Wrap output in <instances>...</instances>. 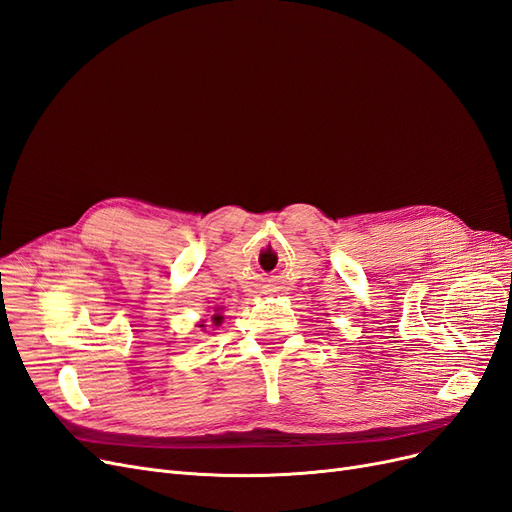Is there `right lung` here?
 I'll use <instances>...</instances> for the list:
<instances>
[{
    "label": "right lung",
    "mask_w": 512,
    "mask_h": 512,
    "mask_svg": "<svg viewBox=\"0 0 512 512\" xmlns=\"http://www.w3.org/2000/svg\"><path fill=\"white\" fill-rule=\"evenodd\" d=\"M213 320H215V325H219L221 320H223V316H221V314H215V316H213Z\"/></svg>",
    "instance_id": "1"
}]
</instances>
